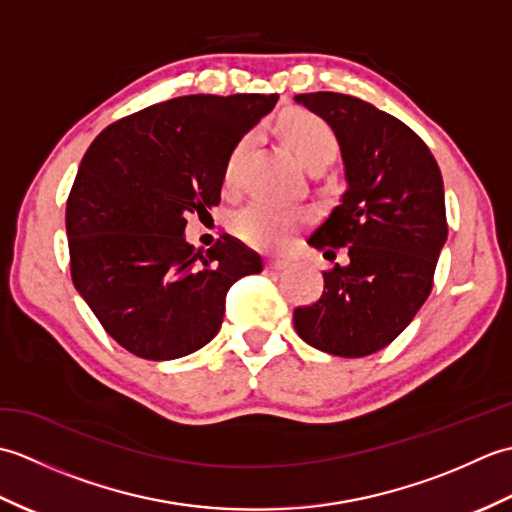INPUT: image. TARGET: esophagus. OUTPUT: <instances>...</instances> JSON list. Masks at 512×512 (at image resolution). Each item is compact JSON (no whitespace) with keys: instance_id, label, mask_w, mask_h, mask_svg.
<instances>
[{"instance_id":"esophagus-1","label":"esophagus","mask_w":512,"mask_h":512,"mask_svg":"<svg viewBox=\"0 0 512 512\" xmlns=\"http://www.w3.org/2000/svg\"><path fill=\"white\" fill-rule=\"evenodd\" d=\"M290 262L288 259H279V257H268L266 259V270H270V273H277V270H284Z\"/></svg>"}]
</instances>
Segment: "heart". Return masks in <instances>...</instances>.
Returning a JSON list of instances; mask_svg holds the SVG:
<instances>
[{
  "instance_id": "heart-1",
  "label": "heart",
  "mask_w": 512,
  "mask_h": 512,
  "mask_svg": "<svg viewBox=\"0 0 512 512\" xmlns=\"http://www.w3.org/2000/svg\"><path fill=\"white\" fill-rule=\"evenodd\" d=\"M277 132L310 171L323 169L330 160H334L336 154H339V136H336L330 123H325L321 116L312 112H306V110L286 112L279 118ZM248 143H250V136H242L231 149V154L226 156L224 171H222L224 191H233L237 187L239 162H242L246 154ZM306 222H308L306 211L255 200L233 215L231 231L250 246L273 250V248L284 246L292 237V233Z\"/></svg>"
}]
</instances>
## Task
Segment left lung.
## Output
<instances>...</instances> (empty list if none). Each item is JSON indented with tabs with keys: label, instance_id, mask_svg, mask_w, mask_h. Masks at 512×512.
<instances>
[{
	"label": "left lung",
	"instance_id": "left-lung-1",
	"mask_svg": "<svg viewBox=\"0 0 512 512\" xmlns=\"http://www.w3.org/2000/svg\"><path fill=\"white\" fill-rule=\"evenodd\" d=\"M339 136L347 191L308 244L347 264L323 273V292L295 308L308 345L345 358L383 350L427 301L447 242L442 173L424 140L396 116L350 94H297Z\"/></svg>",
	"mask_w": 512,
	"mask_h": 512
}]
</instances>
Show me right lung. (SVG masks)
<instances>
[{"mask_svg":"<svg viewBox=\"0 0 512 512\" xmlns=\"http://www.w3.org/2000/svg\"><path fill=\"white\" fill-rule=\"evenodd\" d=\"M277 94H191L105 127L65 204L70 275L103 330L134 356L171 361L220 332L226 292L262 273L231 235L198 250L187 215L220 204L226 156Z\"/></svg>","mask_w":512,"mask_h":512,"instance_id":"obj_1","label":"right lung"}]
</instances>
